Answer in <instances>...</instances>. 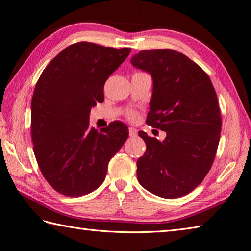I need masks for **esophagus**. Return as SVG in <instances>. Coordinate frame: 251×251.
<instances>
[{"mask_svg": "<svg viewBox=\"0 0 251 251\" xmlns=\"http://www.w3.org/2000/svg\"><path fill=\"white\" fill-rule=\"evenodd\" d=\"M137 133H138V131H137V128H135V127H128V135L131 136V137H136V136H137Z\"/></svg>", "mask_w": 251, "mask_h": 251, "instance_id": "1", "label": "esophagus"}]
</instances>
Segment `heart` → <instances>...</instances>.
I'll list each match as a JSON object with an SVG mask.
<instances>
[{
	"label": "heart",
	"instance_id": "obj_1",
	"mask_svg": "<svg viewBox=\"0 0 251 251\" xmlns=\"http://www.w3.org/2000/svg\"><path fill=\"white\" fill-rule=\"evenodd\" d=\"M137 116H138L137 112L134 111V110H131V111H128V112L126 113V118L132 120V121H135L136 119H137Z\"/></svg>",
	"mask_w": 251,
	"mask_h": 251
}]
</instances>
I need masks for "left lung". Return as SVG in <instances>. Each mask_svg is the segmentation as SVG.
Here are the masks:
<instances>
[{
	"label": "left lung",
	"mask_w": 251,
	"mask_h": 251,
	"mask_svg": "<svg viewBox=\"0 0 251 251\" xmlns=\"http://www.w3.org/2000/svg\"><path fill=\"white\" fill-rule=\"evenodd\" d=\"M131 63L153 77L147 124L166 132L163 141L139 131L147 151L137 160L139 183L175 199L198 186L215 160L222 119L217 93L202 68L172 49L143 50Z\"/></svg>",
	"instance_id": "obj_1"
}]
</instances>
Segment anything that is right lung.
<instances>
[{
  "label": "right lung",
  "mask_w": 251,
  "mask_h": 251,
  "mask_svg": "<svg viewBox=\"0 0 251 251\" xmlns=\"http://www.w3.org/2000/svg\"><path fill=\"white\" fill-rule=\"evenodd\" d=\"M131 48L89 42L65 48L45 68L31 100V138L37 164L53 189L80 197L100 187L111 158L128 136L113 121L101 130L89 125L91 108L103 102V87Z\"/></svg>",
  "instance_id": "obj_1"
}]
</instances>
